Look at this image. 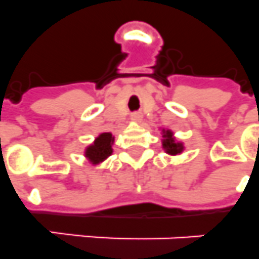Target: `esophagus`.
<instances>
[{
    "label": "esophagus",
    "instance_id": "esophagus-1",
    "mask_svg": "<svg viewBox=\"0 0 259 259\" xmlns=\"http://www.w3.org/2000/svg\"><path fill=\"white\" fill-rule=\"evenodd\" d=\"M130 118H132V121H134V122H141V119H142V113H133Z\"/></svg>",
    "mask_w": 259,
    "mask_h": 259
}]
</instances>
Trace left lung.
<instances>
[{"label": "left lung", "instance_id": "left-lung-1", "mask_svg": "<svg viewBox=\"0 0 259 259\" xmlns=\"http://www.w3.org/2000/svg\"><path fill=\"white\" fill-rule=\"evenodd\" d=\"M160 134H162L160 142H162V149L164 153L171 156L183 154V151L186 150V145H184L183 141H179L175 138L172 130L160 127Z\"/></svg>", "mask_w": 259, "mask_h": 259}]
</instances>
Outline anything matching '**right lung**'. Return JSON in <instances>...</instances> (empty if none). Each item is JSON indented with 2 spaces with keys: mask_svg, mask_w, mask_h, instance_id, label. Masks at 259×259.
Masks as SVG:
<instances>
[{
  "mask_svg": "<svg viewBox=\"0 0 259 259\" xmlns=\"http://www.w3.org/2000/svg\"><path fill=\"white\" fill-rule=\"evenodd\" d=\"M114 136L112 133H100L91 145L84 149V156L91 164L96 166L106 160L113 154Z\"/></svg>",
  "mask_w": 259,
  "mask_h": 259,
  "instance_id": "obj_1",
  "label": "right lung"
}]
</instances>
